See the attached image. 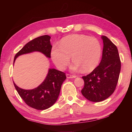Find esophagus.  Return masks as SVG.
Instances as JSON below:
<instances>
[{
	"mask_svg": "<svg viewBox=\"0 0 132 132\" xmlns=\"http://www.w3.org/2000/svg\"><path fill=\"white\" fill-rule=\"evenodd\" d=\"M76 77V76H75V75H71L69 74H66V77L68 78V79H72V78H75Z\"/></svg>",
	"mask_w": 132,
	"mask_h": 132,
	"instance_id": "1",
	"label": "esophagus"
}]
</instances>
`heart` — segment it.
<instances>
[{
  "instance_id": "heart-1",
  "label": "heart",
  "mask_w": 132,
  "mask_h": 132,
  "mask_svg": "<svg viewBox=\"0 0 132 132\" xmlns=\"http://www.w3.org/2000/svg\"><path fill=\"white\" fill-rule=\"evenodd\" d=\"M102 54L101 44L97 39L82 34H73L64 37L51 50V57L59 70H63L70 60L71 69H82L85 73L90 72L97 68Z\"/></svg>"
}]
</instances>
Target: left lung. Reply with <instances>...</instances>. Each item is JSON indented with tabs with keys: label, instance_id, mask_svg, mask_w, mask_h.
<instances>
[{
	"label": "left lung",
	"instance_id": "1",
	"mask_svg": "<svg viewBox=\"0 0 132 132\" xmlns=\"http://www.w3.org/2000/svg\"><path fill=\"white\" fill-rule=\"evenodd\" d=\"M104 43L101 61L90 74L82 76L84 86L82 95L92 102H100L114 92L119 79L121 62L117 46L102 35Z\"/></svg>",
	"mask_w": 132,
	"mask_h": 132
}]
</instances>
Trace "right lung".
Returning <instances> with one entry per match:
<instances>
[{"label": "right lung", "instance_id": "obj_1", "mask_svg": "<svg viewBox=\"0 0 132 132\" xmlns=\"http://www.w3.org/2000/svg\"><path fill=\"white\" fill-rule=\"evenodd\" d=\"M50 39V36L45 35L28 42L15 55L14 63L19 56L34 51L42 52L46 57H51L52 46L51 45ZM66 79L64 72L50 69L43 82L32 90H24L19 87L14 82L13 83L17 93L27 105L38 110H44L50 108L56 101L62 84Z\"/></svg>", "mask_w": 132, "mask_h": 132}]
</instances>
